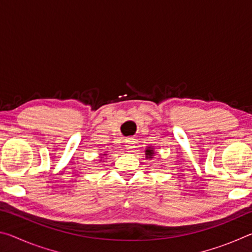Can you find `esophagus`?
<instances>
[{
  "instance_id": "1",
  "label": "esophagus",
  "mask_w": 252,
  "mask_h": 252,
  "mask_svg": "<svg viewBox=\"0 0 252 252\" xmlns=\"http://www.w3.org/2000/svg\"><path fill=\"white\" fill-rule=\"evenodd\" d=\"M126 150H127V151H129V152H133L134 148H135V142H134V140H133V139H129V140H126Z\"/></svg>"
}]
</instances>
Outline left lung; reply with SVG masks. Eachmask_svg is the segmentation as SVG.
Masks as SVG:
<instances>
[{"mask_svg":"<svg viewBox=\"0 0 252 252\" xmlns=\"http://www.w3.org/2000/svg\"><path fill=\"white\" fill-rule=\"evenodd\" d=\"M153 156H155V151H153V148L149 147L146 150V158H147V159H152Z\"/></svg>","mask_w":252,"mask_h":252,"instance_id":"8db88e82","label":"left lung"}]
</instances>
